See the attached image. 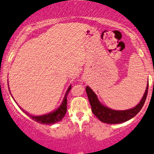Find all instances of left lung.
I'll use <instances>...</instances> for the list:
<instances>
[{"mask_svg": "<svg viewBox=\"0 0 154 154\" xmlns=\"http://www.w3.org/2000/svg\"><path fill=\"white\" fill-rule=\"evenodd\" d=\"M148 89V84L147 85L146 91L140 103L132 109L124 111L113 110L105 106L98 100L97 95L92 91L91 88L87 86L85 90L90 103H91L92 111L95 114V116L102 122L106 124H119L125 122L133 118L141 110L147 97Z\"/></svg>", "mask_w": 154, "mask_h": 154, "instance_id": "8db88e82", "label": "left lung"}]
</instances>
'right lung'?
Returning <instances> with one entry per match:
<instances>
[{
	"label": "right lung",
	"mask_w": 154,
	"mask_h": 154,
	"mask_svg": "<svg viewBox=\"0 0 154 154\" xmlns=\"http://www.w3.org/2000/svg\"><path fill=\"white\" fill-rule=\"evenodd\" d=\"M72 86L70 85L68 89L66 92V94H65L64 98H63L62 103L61 104V106L58 108L57 109H56L53 112L49 113V114H45V115L42 116H33L29 114V113H27L26 111L23 110L22 108H20L23 111V112H24L27 116H29L32 119H33L35 122H38L40 124H44V125H52V124H55L58 122L61 121L63 119V116H65L66 113V109H67V99L66 96L68 95L69 92L71 90Z\"/></svg>",
	"instance_id": "1"
}]
</instances>
